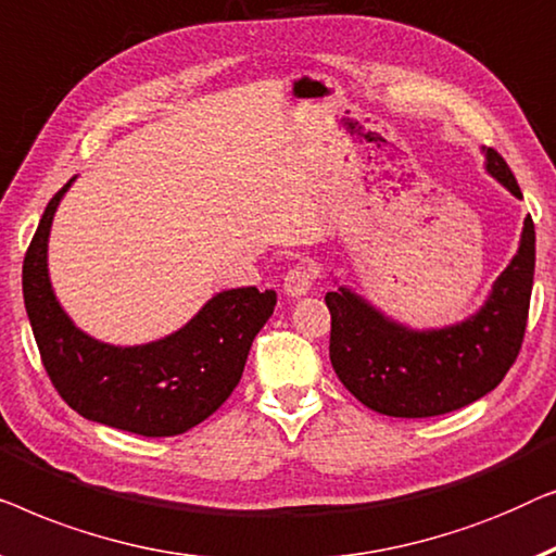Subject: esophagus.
I'll return each mask as SVG.
<instances>
[{
  "mask_svg": "<svg viewBox=\"0 0 556 556\" xmlns=\"http://www.w3.org/2000/svg\"><path fill=\"white\" fill-rule=\"evenodd\" d=\"M315 279H317L315 267H309V264H296V267L289 269L285 277V294L289 296L307 294L312 285H315Z\"/></svg>",
  "mask_w": 556,
  "mask_h": 556,
  "instance_id": "esophagus-1",
  "label": "esophagus"
}]
</instances>
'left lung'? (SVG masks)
Returning a JSON list of instances; mask_svg holds the SVG:
<instances>
[{
    "label": "left lung",
    "mask_w": 556,
    "mask_h": 556,
    "mask_svg": "<svg viewBox=\"0 0 556 556\" xmlns=\"http://www.w3.org/2000/svg\"><path fill=\"white\" fill-rule=\"evenodd\" d=\"M486 170L521 197L511 168L494 148L486 151ZM534 222L527 216L519 252L483 307L438 330H410L348 287L327 292L330 359L342 386L370 410L393 418L443 416L491 393L521 350L534 285Z\"/></svg>",
    "instance_id": "obj_1"
}]
</instances>
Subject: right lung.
I'll return each mask as SVG.
<instances>
[{"instance_id":"obj_1","label":"right lung","mask_w":556,"mask_h":556,"mask_svg":"<svg viewBox=\"0 0 556 556\" xmlns=\"http://www.w3.org/2000/svg\"><path fill=\"white\" fill-rule=\"evenodd\" d=\"M47 203L22 264V292L42 365L70 408L118 431L163 438L206 420L239 386L249 348L267 325L277 292L226 289L168 338L118 348L75 327L60 307L47 271V239L60 199Z\"/></svg>"}]
</instances>
